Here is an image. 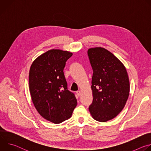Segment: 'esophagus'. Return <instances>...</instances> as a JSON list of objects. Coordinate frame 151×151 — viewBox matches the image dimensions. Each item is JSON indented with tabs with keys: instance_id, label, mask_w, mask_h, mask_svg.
Segmentation results:
<instances>
[{
	"instance_id": "obj_1",
	"label": "esophagus",
	"mask_w": 151,
	"mask_h": 151,
	"mask_svg": "<svg viewBox=\"0 0 151 151\" xmlns=\"http://www.w3.org/2000/svg\"><path fill=\"white\" fill-rule=\"evenodd\" d=\"M81 93V91L80 90H78V91H76V94H77V95H78V96H80Z\"/></svg>"
}]
</instances>
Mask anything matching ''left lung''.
I'll list each match as a JSON object with an SVG mask.
<instances>
[{
  "label": "left lung",
  "instance_id": "left-lung-1",
  "mask_svg": "<svg viewBox=\"0 0 151 151\" xmlns=\"http://www.w3.org/2000/svg\"><path fill=\"white\" fill-rule=\"evenodd\" d=\"M88 55L93 70L91 81L92 117L99 122L115 118L123 109L130 93V81L122 63L102 47L91 48Z\"/></svg>",
  "mask_w": 151,
  "mask_h": 151
}]
</instances>
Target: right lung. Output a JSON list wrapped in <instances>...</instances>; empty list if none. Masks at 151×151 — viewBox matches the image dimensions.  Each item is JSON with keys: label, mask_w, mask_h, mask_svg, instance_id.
Instances as JSON below:
<instances>
[{"label": "right lung", "mask_w": 151, "mask_h": 151, "mask_svg": "<svg viewBox=\"0 0 151 151\" xmlns=\"http://www.w3.org/2000/svg\"><path fill=\"white\" fill-rule=\"evenodd\" d=\"M67 51L52 49L41 54L29 70V90L33 103L44 119L60 124L69 119L77 105L69 91L63 69L72 55Z\"/></svg>", "instance_id": "right-lung-1"}]
</instances>
